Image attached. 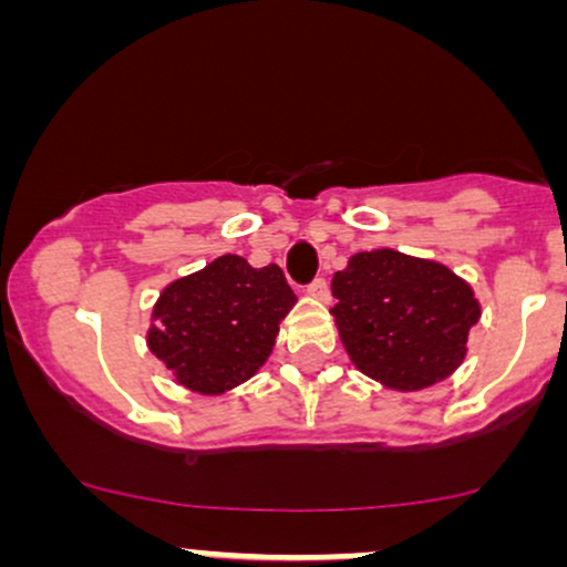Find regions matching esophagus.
Segmentation results:
<instances>
[{
	"label": "esophagus",
	"instance_id": "obj_1",
	"mask_svg": "<svg viewBox=\"0 0 567 567\" xmlns=\"http://www.w3.org/2000/svg\"><path fill=\"white\" fill-rule=\"evenodd\" d=\"M306 292H309L311 298H317V301H328V298H330V288H328V282H324L322 277H317L315 282L306 288Z\"/></svg>",
	"mask_w": 567,
	"mask_h": 567
}]
</instances>
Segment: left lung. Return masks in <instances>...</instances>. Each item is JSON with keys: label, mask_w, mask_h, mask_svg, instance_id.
Listing matches in <instances>:
<instances>
[{"label": "left lung", "mask_w": 567, "mask_h": 567, "mask_svg": "<svg viewBox=\"0 0 567 567\" xmlns=\"http://www.w3.org/2000/svg\"><path fill=\"white\" fill-rule=\"evenodd\" d=\"M338 336L357 370L396 392L447 379L480 322L472 285L445 264L405 252H354L333 277Z\"/></svg>", "instance_id": "1"}]
</instances>
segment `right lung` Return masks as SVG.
<instances>
[{
	"instance_id": "1",
	"label": "right lung",
	"mask_w": 567,
	"mask_h": 567,
	"mask_svg": "<svg viewBox=\"0 0 567 567\" xmlns=\"http://www.w3.org/2000/svg\"><path fill=\"white\" fill-rule=\"evenodd\" d=\"M296 292L277 264L226 256L159 292L146 343L181 386L224 394L252 379L275 349Z\"/></svg>"
}]
</instances>
